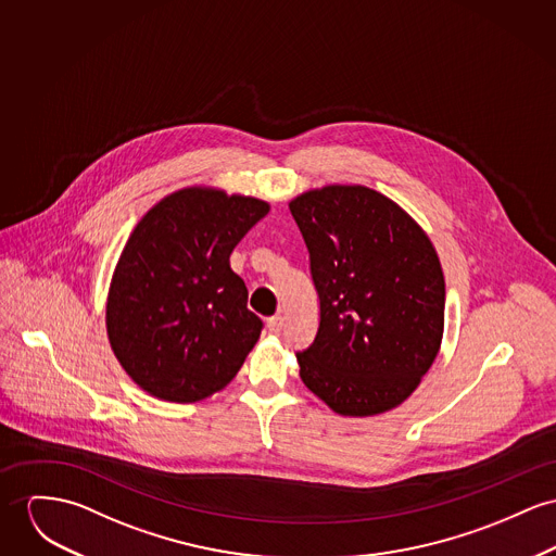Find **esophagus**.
<instances>
[{
  "label": "esophagus",
  "mask_w": 556,
  "mask_h": 556,
  "mask_svg": "<svg viewBox=\"0 0 556 556\" xmlns=\"http://www.w3.org/2000/svg\"><path fill=\"white\" fill-rule=\"evenodd\" d=\"M266 326H268V330H270L273 334H279V332L283 330V317H281V315H273V317L266 319Z\"/></svg>",
  "instance_id": "obj_1"
}]
</instances>
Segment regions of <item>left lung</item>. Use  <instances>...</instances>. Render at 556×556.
Listing matches in <instances>:
<instances>
[{"instance_id":"1","label":"left lung","mask_w":556,"mask_h":556,"mask_svg":"<svg viewBox=\"0 0 556 556\" xmlns=\"http://www.w3.org/2000/svg\"><path fill=\"white\" fill-rule=\"evenodd\" d=\"M319 296L300 379L334 413L370 417L402 404L444 332V275L424 228L366 186H326L290 203Z\"/></svg>"}]
</instances>
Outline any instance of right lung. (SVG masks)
Wrapping results in <instances>:
<instances>
[{
  "label": "right lung",
  "instance_id": "obj_1",
  "mask_svg": "<svg viewBox=\"0 0 556 556\" xmlns=\"http://www.w3.org/2000/svg\"><path fill=\"white\" fill-rule=\"evenodd\" d=\"M268 203L215 188H184L139 219L116 264L108 337L128 377L167 402H197L230 383L262 319L230 268L237 243Z\"/></svg>",
  "mask_w": 556,
  "mask_h": 556
}]
</instances>
